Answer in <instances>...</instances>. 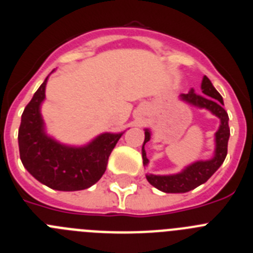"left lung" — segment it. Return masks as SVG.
<instances>
[{"label":"left lung","instance_id":"1","mask_svg":"<svg viewBox=\"0 0 253 253\" xmlns=\"http://www.w3.org/2000/svg\"><path fill=\"white\" fill-rule=\"evenodd\" d=\"M202 93L194 92V90H190L187 93H181L180 100L186 102V104L195 106L198 109H205L210 113L215 115L219 120L218 130L215 131V149H214L213 157L210 160H200L193 162L191 165L185 167L184 169L178 173L173 175H153V173H147L146 177L149 184L156 189L161 190L163 193L169 194H178V193H187L190 190H194L195 187L200 186L202 184L207 182L214 172L222 166L227 157L228 151V139L231 135L229 126H228V114L224 110V102L220 93L215 90V87L210 82L207 76L203 77L202 81ZM151 139V130L144 129V143L142 147V157L143 165L148 166V158H147L146 149L144 146L146 143Z\"/></svg>","mask_w":253,"mask_h":253}]
</instances>
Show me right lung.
Listing matches in <instances>:
<instances>
[{
  "label": "right lung",
  "instance_id": "obj_1",
  "mask_svg": "<svg viewBox=\"0 0 253 253\" xmlns=\"http://www.w3.org/2000/svg\"><path fill=\"white\" fill-rule=\"evenodd\" d=\"M48 77L21 115L17 138L20 158L29 173L50 189H88L102 177L109 156L124 131L99 134L84 146H69L50 137L40 111L45 100Z\"/></svg>",
  "mask_w": 253,
  "mask_h": 253
}]
</instances>
